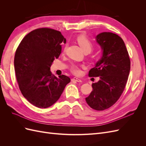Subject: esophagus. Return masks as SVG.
Instances as JSON below:
<instances>
[{"instance_id":"obj_1","label":"esophagus","mask_w":146,"mask_h":146,"mask_svg":"<svg viewBox=\"0 0 146 146\" xmlns=\"http://www.w3.org/2000/svg\"><path fill=\"white\" fill-rule=\"evenodd\" d=\"M72 82H82V80H80V79H79L77 77H74L72 79Z\"/></svg>"}]
</instances>
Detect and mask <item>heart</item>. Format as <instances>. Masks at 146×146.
Returning <instances> with one entry per match:
<instances>
[{
    "label": "heart",
    "mask_w": 146,
    "mask_h": 146,
    "mask_svg": "<svg viewBox=\"0 0 146 146\" xmlns=\"http://www.w3.org/2000/svg\"><path fill=\"white\" fill-rule=\"evenodd\" d=\"M78 44L82 47L84 52H91L93 48V44L85 35H80L77 38ZM70 70L75 75H80L82 70L77 64H72L70 67Z\"/></svg>",
    "instance_id": "obj_1"
}]
</instances>
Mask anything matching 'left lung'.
Returning <instances> with one entry per match:
<instances>
[{
  "instance_id": "1",
  "label": "left lung",
  "mask_w": 146,
  "mask_h": 146,
  "mask_svg": "<svg viewBox=\"0 0 146 146\" xmlns=\"http://www.w3.org/2000/svg\"><path fill=\"white\" fill-rule=\"evenodd\" d=\"M96 41L103 50L102 56L92 68L88 76L99 77L92 84V91L86 98L92 109L102 111L111 107L124 90L130 70V60L125 43L117 35L103 32Z\"/></svg>"
}]
</instances>
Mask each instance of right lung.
<instances>
[{
    "instance_id": "add662e5",
    "label": "right lung",
    "mask_w": 146,
    "mask_h": 146,
    "mask_svg": "<svg viewBox=\"0 0 146 146\" xmlns=\"http://www.w3.org/2000/svg\"><path fill=\"white\" fill-rule=\"evenodd\" d=\"M66 40L59 31L39 28L29 33L17 47L14 60L16 77L21 93L30 103L46 108L59 99L68 76L53 75L50 68L61 52Z\"/></svg>"
}]
</instances>
